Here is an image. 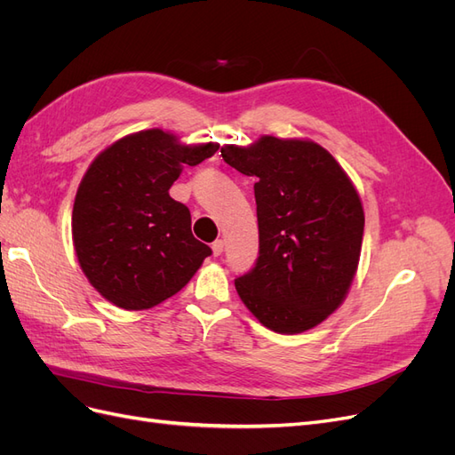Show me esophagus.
<instances>
[{"mask_svg":"<svg viewBox=\"0 0 455 455\" xmlns=\"http://www.w3.org/2000/svg\"><path fill=\"white\" fill-rule=\"evenodd\" d=\"M212 252H214V256H222V252H224V241L222 239H216L212 243Z\"/></svg>","mask_w":455,"mask_h":455,"instance_id":"esophagus-1","label":"esophagus"}]
</instances>
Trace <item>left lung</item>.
Here are the masks:
<instances>
[{
    "mask_svg": "<svg viewBox=\"0 0 455 455\" xmlns=\"http://www.w3.org/2000/svg\"><path fill=\"white\" fill-rule=\"evenodd\" d=\"M229 167L254 176L259 251L235 288L256 319L279 334L323 323L359 266L364 212L347 174L324 148L261 136L224 146Z\"/></svg>",
    "mask_w": 455,
    "mask_h": 455,
    "instance_id": "8db88e82",
    "label": "left lung"
}]
</instances>
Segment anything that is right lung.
Instances as JSON below:
<instances>
[{"label": "right lung", "mask_w": 455, "mask_h": 455, "mask_svg": "<svg viewBox=\"0 0 455 455\" xmlns=\"http://www.w3.org/2000/svg\"><path fill=\"white\" fill-rule=\"evenodd\" d=\"M218 144L182 146L161 129L104 149L79 184L72 235L79 266L123 309L154 307L189 283L211 246L191 233V214L169 196L184 164L196 167Z\"/></svg>", "instance_id": "right-lung-1"}]
</instances>
